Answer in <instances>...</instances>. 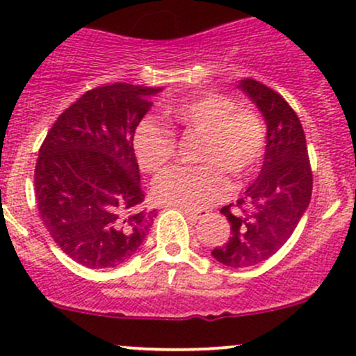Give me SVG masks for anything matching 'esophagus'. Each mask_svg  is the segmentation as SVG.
<instances>
[{
  "label": "esophagus",
  "instance_id": "1",
  "mask_svg": "<svg viewBox=\"0 0 356 356\" xmlns=\"http://www.w3.org/2000/svg\"><path fill=\"white\" fill-rule=\"evenodd\" d=\"M183 213H185L188 219L192 220H198V219H204L205 216H209L207 210H183Z\"/></svg>",
  "mask_w": 356,
  "mask_h": 356
}]
</instances>
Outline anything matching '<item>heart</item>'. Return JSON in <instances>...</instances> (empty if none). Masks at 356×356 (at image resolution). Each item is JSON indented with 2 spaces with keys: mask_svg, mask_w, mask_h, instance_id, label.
Masks as SVG:
<instances>
[{
  "mask_svg": "<svg viewBox=\"0 0 356 356\" xmlns=\"http://www.w3.org/2000/svg\"><path fill=\"white\" fill-rule=\"evenodd\" d=\"M164 117L181 137H198L197 170H173L156 179L152 195L159 204L198 210L222 200L231 188L254 173L265 151V125L253 110L234 106L222 95H200L168 106ZM140 168L159 175L177 154L173 136L144 120L134 134Z\"/></svg>",
  "mask_w": 356,
  "mask_h": 356,
  "instance_id": "heart-1",
  "label": "heart"
}]
</instances>
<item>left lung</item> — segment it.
Masks as SVG:
<instances>
[{
  "instance_id": "obj_1",
  "label": "left lung",
  "mask_w": 356,
  "mask_h": 356,
  "mask_svg": "<svg viewBox=\"0 0 356 356\" xmlns=\"http://www.w3.org/2000/svg\"><path fill=\"white\" fill-rule=\"evenodd\" d=\"M238 88L266 124L265 156L243 197L220 209L231 236L212 256L225 266L246 268L273 256L296 231L311 202L312 175L304 129L289 103L254 79H241Z\"/></svg>"
}]
</instances>
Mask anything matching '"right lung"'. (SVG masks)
I'll use <instances>...</instances> for the list:
<instances>
[{
	"label": "right lung",
	"mask_w": 356,
	"mask_h": 356,
	"mask_svg": "<svg viewBox=\"0 0 356 356\" xmlns=\"http://www.w3.org/2000/svg\"><path fill=\"white\" fill-rule=\"evenodd\" d=\"M163 88L127 83L86 91L45 137L35 166L39 212L57 246L86 268H115L146 239L134 134Z\"/></svg>",
	"instance_id": "right-lung-1"
}]
</instances>
